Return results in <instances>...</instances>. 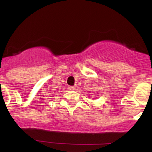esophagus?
Segmentation results:
<instances>
[{"label": "esophagus", "mask_w": 152, "mask_h": 152, "mask_svg": "<svg viewBox=\"0 0 152 152\" xmlns=\"http://www.w3.org/2000/svg\"><path fill=\"white\" fill-rule=\"evenodd\" d=\"M68 88H69V89L71 90V91H73V90L76 89V87L73 86H69V87H68Z\"/></svg>", "instance_id": "esophagus-1"}]
</instances>
